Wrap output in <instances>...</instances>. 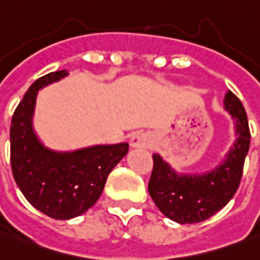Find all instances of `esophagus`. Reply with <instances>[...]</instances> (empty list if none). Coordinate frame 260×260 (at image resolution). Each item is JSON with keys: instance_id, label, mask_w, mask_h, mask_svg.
Returning <instances> with one entry per match:
<instances>
[{"instance_id": "1", "label": "esophagus", "mask_w": 260, "mask_h": 260, "mask_svg": "<svg viewBox=\"0 0 260 260\" xmlns=\"http://www.w3.org/2000/svg\"><path fill=\"white\" fill-rule=\"evenodd\" d=\"M153 143V137L148 133H134L130 139V146L134 148H146L150 147Z\"/></svg>"}]
</instances>
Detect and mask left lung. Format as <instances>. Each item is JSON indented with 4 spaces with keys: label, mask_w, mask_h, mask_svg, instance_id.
Wrapping results in <instances>:
<instances>
[{
    "label": "left lung",
    "mask_w": 260,
    "mask_h": 260,
    "mask_svg": "<svg viewBox=\"0 0 260 260\" xmlns=\"http://www.w3.org/2000/svg\"><path fill=\"white\" fill-rule=\"evenodd\" d=\"M225 110L234 119L236 140L222 164L204 174H178L158 154H153V173L148 192L164 215L178 223L202 222L223 208L242 178L245 157L249 151L250 132L241 100L229 90Z\"/></svg>",
    "instance_id": "left-lung-1"
}]
</instances>
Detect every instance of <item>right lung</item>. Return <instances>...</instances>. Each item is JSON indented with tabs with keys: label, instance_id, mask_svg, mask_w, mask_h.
Segmentation results:
<instances>
[{
	"label": "right lung",
	"instance_id": "obj_1",
	"mask_svg": "<svg viewBox=\"0 0 260 260\" xmlns=\"http://www.w3.org/2000/svg\"><path fill=\"white\" fill-rule=\"evenodd\" d=\"M66 75L58 71L37 79L15 109L10 128L15 182L32 207L53 219H71L92 208L110 171L128 151L127 143H119L59 153L39 141L32 127L38 90Z\"/></svg>",
	"mask_w": 260,
	"mask_h": 260
}]
</instances>
